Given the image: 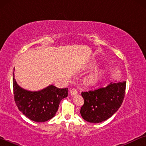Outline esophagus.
<instances>
[{"label":"esophagus","mask_w":146,"mask_h":146,"mask_svg":"<svg viewBox=\"0 0 146 146\" xmlns=\"http://www.w3.org/2000/svg\"><path fill=\"white\" fill-rule=\"evenodd\" d=\"M70 93L71 95H75L76 94H77V90L75 88H73L72 90L70 91Z\"/></svg>","instance_id":"esophagus-1"}]
</instances>
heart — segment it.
<instances>
[{
    "instance_id": "heart-1",
    "label": "heart",
    "mask_w": 146,
    "mask_h": 146,
    "mask_svg": "<svg viewBox=\"0 0 146 146\" xmlns=\"http://www.w3.org/2000/svg\"><path fill=\"white\" fill-rule=\"evenodd\" d=\"M97 78H98V75H97V73H95V74H93V75L91 76L90 80H91V81H95V80H97Z\"/></svg>"
}]
</instances>
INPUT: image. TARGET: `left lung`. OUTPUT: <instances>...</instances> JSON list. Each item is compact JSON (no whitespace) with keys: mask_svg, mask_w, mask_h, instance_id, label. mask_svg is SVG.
I'll return each mask as SVG.
<instances>
[{"mask_svg":"<svg viewBox=\"0 0 146 146\" xmlns=\"http://www.w3.org/2000/svg\"><path fill=\"white\" fill-rule=\"evenodd\" d=\"M126 82L111 83L106 88L82 92L84 100L80 109L82 117L87 122L99 123L117 112L125 97Z\"/></svg>","mask_w":146,"mask_h":146,"instance_id":"obj_1","label":"left lung"}]
</instances>
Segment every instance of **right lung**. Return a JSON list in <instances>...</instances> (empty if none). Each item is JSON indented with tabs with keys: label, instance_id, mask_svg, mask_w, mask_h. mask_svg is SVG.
<instances>
[{
	"label": "right lung",
	"instance_id": "obj_1",
	"mask_svg": "<svg viewBox=\"0 0 146 146\" xmlns=\"http://www.w3.org/2000/svg\"><path fill=\"white\" fill-rule=\"evenodd\" d=\"M13 88L14 100L19 111L30 120L37 122L51 119L57 111L61 100L68 95V88L60 89L53 85L38 91L24 90L17 84L14 73Z\"/></svg>",
	"mask_w": 146,
	"mask_h": 146
}]
</instances>
